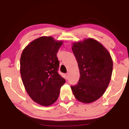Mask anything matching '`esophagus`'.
Masks as SVG:
<instances>
[{
	"instance_id": "34e87169",
	"label": "esophagus",
	"mask_w": 129,
	"mask_h": 129,
	"mask_svg": "<svg viewBox=\"0 0 129 129\" xmlns=\"http://www.w3.org/2000/svg\"><path fill=\"white\" fill-rule=\"evenodd\" d=\"M65 78H66L67 80L68 79V78H69V74L68 73L65 74Z\"/></svg>"
}]
</instances>
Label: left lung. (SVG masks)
<instances>
[{"label": "left lung", "instance_id": "left-lung-1", "mask_svg": "<svg viewBox=\"0 0 129 129\" xmlns=\"http://www.w3.org/2000/svg\"><path fill=\"white\" fill-rule=\"evenodd\" d=\"M72 51L80 70V77L71 89L76 99L91 103L103 95L110 82L113 61L101 43L93 39L73 43Z\"/></svg>", "mask_w": 129, "mask_h": 129}]
</instances>
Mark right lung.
Listing matches in <instances>:
<instances>
[{"label":"right lung","mask_w":129,"mask_h":129,"mask_svg":"<svg viewBox=\"0 0 129 129\" xmlns=\"http://www.w3.org/2000/svg\"><path fill=\"white\" fill-rule=\"evenodd\" d=\"M62 41L43 36L30 43L21 53L20 75L28 95L34 101L48 106L57 100L65 80L58 73L57 57Z\"/></svg>","instance_id":"add662e5"}]
</instances>
